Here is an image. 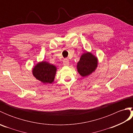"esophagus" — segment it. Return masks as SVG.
<instances>
[{"mask_svg":"<svg viewBox=\"0 0 133 133\" xmlns=\"http://www.w3.org/2000/svg\"><path fill=\"white\" fill-rule=\"evenodd\" d=\"M69 61L68 59H64L63 60V64L64 66H69Z\"/></svg>","mask_w":133,"mask_h":133,"instance_id":"obj_1","label":"esophagus"}]
</instances>
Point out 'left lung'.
<instances>
[{
    "mask_svg": "<svg viewBox=\"0 0 133 133\" xmlns=\"http://www.w3.org/2000/svg\"><path fill=\"white\" fill-rule=\"evenodd\" d=\"M98 59L91 52L87 51L82 54L77 63V71L81 77H86L91 75L97 69Z\"/></svg>",
    "mask_w": 133,
    "mask_h": 133,
    "instance_id": "8db88e82",
    "label": "left lung"
}]
</instances>
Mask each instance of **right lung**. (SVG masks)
<instances>
[{"instance_id": "obj_1", "label": "right lung", "mask_w": 133, "mask_h": 133, "mask_svg": "<svg viewBox=\"0 0 133 133\" xmlns=\"http://www.w3.org/2000/svg\"><path fill=\"white\" fill-rule=\"evenodd\" d=\"M57 68L55 65L46 61L39 62L32 70V75L36 79L44 84L52 83L54 81Z\"/></svg>"}]
</instances>
